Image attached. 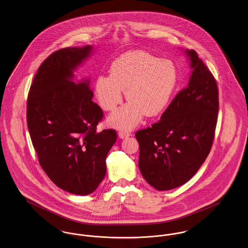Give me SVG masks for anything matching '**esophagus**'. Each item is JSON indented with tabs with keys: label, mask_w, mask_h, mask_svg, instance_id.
I'll return each mask as SVG.
<instances>
[{
	"label": "esophagus",
	"mask_w": 248,
	"mask_h": 248,
	"mask_svg": "<svg viewBox=\"0 0 248 248\" xmlns=\"http://www.w3.org/2000/svg\"><path fill=\"white\" fill-rule=\"evenodd\" d=\"M118 135H119V138H120V139H124V138H127V137L131 136L132 134L130 133V132H128V131L122 130V131H120V132H119Z\"/></svg>",
	"instance_id": "1"
}]
</instances>
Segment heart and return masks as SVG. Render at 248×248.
I'll return each mask as SVG.
<instances>
[{"label":"heart","instance_id":"1","mask_svg":"<svg viewBox=\"0 0 248 248\" xmlns=\"http://www.w3.org/2000/svg\"><path fill=\"white\" fill-rule=\"evenodd\" d=\"M178 80L175 65L144 51L128 52L110 66V76H99L95 93L101 108L113 111L126 98L130 100L111 116L117 128L128 129L144 116L155 117L169 106Z\"/></svg>","mask_w":248,"mask_h":248}]
</instances>
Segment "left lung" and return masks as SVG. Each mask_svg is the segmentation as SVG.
<instances>
[{"label": "left lung", "instance_id": "left-lung-1", "mask_svg": "<svg viewBox=\"0 0 248 248\" xmlns=\"http://www.w3.org/2000/svg\"><path fill=\"white\" fill-rule=\"evenodd\" d=\"M185 53L192 69L188 86L157 123L135 134L140 171L157 191L189 181L206 160L214 139L219 109L216 80L194 50Z\"/></svg>", "mask_w": 248, "mask_h": 248}]
</instances>
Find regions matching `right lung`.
<instances>
[{
    "label": "right lung",
    "mask_w": 248,
    "mask_h": 248,
    "mask_svg": "<svg viewBox=\"0 0 248 248\" xmlns=\"http://www.w3.org/2000/svg\"><path fill=\"white\" fill-rule=\"evenodd\" d=\"M93 46L56 51L39 66L27 99V126L38 161L64 191L87 195L106 175L107 155L117 140L113 129L96 131L104 117L92 101L90 79L73 81Z\"/></svg>",
    "instance_id": "add662e5"
}]
</instances>
